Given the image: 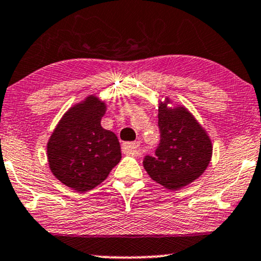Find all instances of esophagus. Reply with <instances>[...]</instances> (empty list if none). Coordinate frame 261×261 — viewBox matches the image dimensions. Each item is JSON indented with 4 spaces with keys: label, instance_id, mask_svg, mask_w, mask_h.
Here are the masks:
<instances>
[{
    "label": "esophagus",
    "instance_id": "34e87169",
    "mask_svg": "<svg viewBox=\"0 0 261 261\" xmlns=\"http://www.w3.org/2000/svg\"><path fill=\"white\" fill-rule=\"evenodd\" d=\"M139 147H140V142H126L122 144V150H124V153H126V154H130V155H135L137 154V152H139Z\"/></svg>",
    "mask_w": 261,
    "mask_h": 261
}]
</instances>
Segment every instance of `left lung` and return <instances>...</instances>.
Returning a JSON list of instances; mask_svg holds the SVG:
<instances>
[{"label":"left lung","instance_id":"1","mask_svg":"<svg viewBox=\"0 0 261 261\" xmlns=\"http://www.w3.org/2000/svg\"><path fill=\"white\" fill-rule=\"evenodd\" d=\"M158 126L161 141L154 155L144 156L143 166L152 180L171 191L178 190L197 180L209 165L212 141L184 107L159 106Z\"/></svg>","mask_w":261,"mask_h":261}]
</instances>
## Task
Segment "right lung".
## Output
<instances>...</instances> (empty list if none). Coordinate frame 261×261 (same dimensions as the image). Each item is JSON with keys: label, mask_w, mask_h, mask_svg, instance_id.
Instances as JSON below:
<instances>
[{"label": "right lung", "mask_w": 261, "mask_h": 261, "mask_svg": "<svg viewBox=\"0 0 261 261\" xmlns=\"http://www.w3.org/2000/svg\"><path fill=\"white\" fill-rule=\"evenodd\" d=\"M106 105L90 96L65 113L47 143L52 174L65 186L86 192L120 162L117 135L100 126Z\"/></svg>", "instance_id": "1"}]
</instances>
